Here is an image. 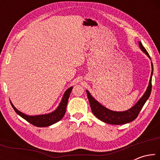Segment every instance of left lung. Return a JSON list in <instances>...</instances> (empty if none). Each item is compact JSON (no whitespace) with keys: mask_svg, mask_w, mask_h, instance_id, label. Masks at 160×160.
<instances>
[{"mask_svg":"<svg viewBox=\"0 0 160 160\" xmlns=\"http://www.w3.org/2000/svg\"><path fill=\"white\" fill-rule=\"evenodd\" d=\"M139 47L140 49L145 54L147 55L148 57L150 59L151 58L148 51H146L145 47H143L142 43L138 42ZM152 66V72L151 76L149 81L148 86L147 90L145 92L143 95L140 97V99L136 102V104L133 105L131 109H129L123 112H115V111H112L109 109H107L105 107L103 106L102 104L96 100L94 97L91 95L90 92L86 90L87 94H88V97L90 102V104L91 107L92 112L93 114L96 116L97 118L104 123L112 124V125H122V124L128 123L134 121L137 118L138 115L140 113V110L142 109V107L144 106L145 102L150 97L151 90H152V77L153 74V65L151 62Z\"/></svg>","mask_w":160,"mask_h":160,"instance_id":"1","label":"left lung"}]
</instances>
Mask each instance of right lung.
<instances>
[{"instance_id": "right-lung-1", "label": "right lung", "mask_w": 160, "mask_h": 160, "mask_svg": "<svg viewBox=\"0 0 160 160\" xmlns=\"http://www.w3.org/2000/svg\"><path fill=\"white\" fill-rule=\"evenodd\" d=\"M72 88H73L72 87H70L65 92L60 104H59L55 110L53 111L52 112L45 113V114L34 116L27 115L25 113L21 112L20 111L16 109L11 101H10V104H11L13 109L15 110V112L19 116H20L22 118L25 119L27 121H28L29 123H30L32 125L37 127H47L57 123L64 116L65 113H66L68 101L70 94L71 93Z\"/></svg>"}]
</instances>
